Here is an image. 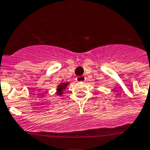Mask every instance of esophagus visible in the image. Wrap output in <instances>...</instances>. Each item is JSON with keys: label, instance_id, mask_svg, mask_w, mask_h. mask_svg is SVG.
I'll return each mask as SVG.
<instances>
[{"label": "esophagus", "instance_id": "1", "mask_svg": "<svg viewBox=\"0 0 150 150\" xmlns=\"http://www.w3.org/2000/svg\"><path fill=\"white\" fill-rule=\"evenodd\" d=\"M86 80V78L84 76H79L76 78V81L78 82H81V81H84Z\"/></svg>", "mask_w": 150, "mask_h": 150}]
</instances>
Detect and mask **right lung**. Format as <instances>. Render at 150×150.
Masks as SVG:
<instances>
[{
    "label": "right lung",
    "mask_w": 150,
    "mask_h": 150,
    "mask_svg": "<svg viewBox=\"0 0 150 150\" xmlns=\"http://www.w3.org/2000/svg\"><path fill=\"white\" fill-rule=\"evenodd\" d=\"M68 84L69 83H62L61 84H59V86H58V92H57V94L59 95H61L62 93V90H64L65 88H66V86L68 85Z\"/></svg>",
    "instance_id": "add662e5"
}]
</instances>
